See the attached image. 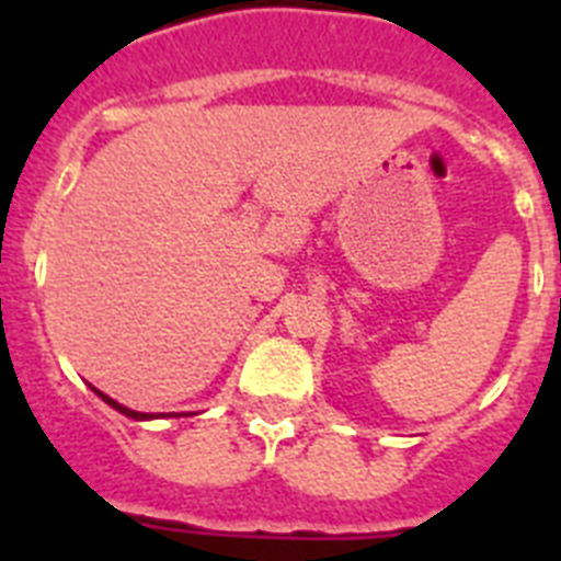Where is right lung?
<instances>
[{"mask_svg":"<svg viewBox=\"0 0 561 561\" xmlns=\"http://www.w3.org/2000/svg\"><path fill=\"white\" fill-rule=\"evenodd\" d=\"M95 393L101 396V399L106 401V404H112L114 410H121L123 415H128V419H140V421H142V419H151V415H148V413H137V410H128V408H123V404H117V401H114V399H108V396H103L101 390H95Z\"/></svg>","mask_w":561,"mask_h":561,"instance_id":"add662e5","label":"right lung"}]
</instances>
